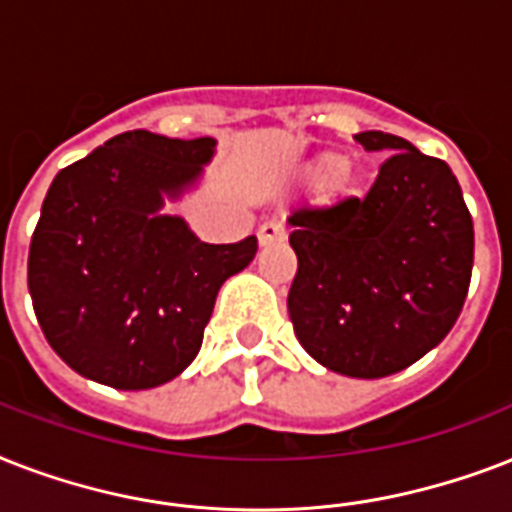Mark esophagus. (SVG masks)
Masks as SVG:
<instances>
[{
	"mask_svg": "<svg viewBox=\"0 0 512 512\" xmlns=\"http://www.w3.org/2000/svg\"><path fill=\"white\" fill-rule=\"evenodd\" d=\"M287 239V228L281 223H263L260 225V231H257V241L268 247V244H276V241Z\"/></svg>",
	"mask_w": 512,
	"mask_h": 512,
	"instance_id": "34e87169",
	"label": "esophagus"
}]
</instances>
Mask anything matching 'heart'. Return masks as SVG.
I'll return each mask as SVG.
<instances>
[{
    "mask_svg": "<svg viewBox=\"0 0 512 512\" xmlns=\"http://www.w3.org/2000/svg\"><path fill=\"white\" fill-rule=\"evenodd\" d=\"M348 172V159L335 151H327V154H319L308 164V177H311L313 185H332L337 183L342 175Z\"/></svg>",
    "mask_w": 512,
    "mask_h": 512,
    "instance_id": "heart-1",
    "label": "heart"
}]
</instances>
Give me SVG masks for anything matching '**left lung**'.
<instances>
[{"label": "left lung", "mask_w": 512, "mask_h": 512, "mask_svg": "<svg viewBox=\"0 0 512 512\" xmlns=\"http://www.w3.org/2000/svg\"><path fill=\"white\" fill-rule=\"evenodd\" d=\"M390 154L364 199L289 215L297 273L287 308L319 364L377 380L412 366L460 319L473 273V217L449 164L388 132H358Z\"/></svg>", "instance_id": "1"}]
</instances>
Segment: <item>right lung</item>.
<instances>
[{"mask_svg":"<svg viewBox=\"0 0 512 512\" xmlns=\"http://www.w3.org/2000/svg\"><path fill=\"white\" fill-rule=\"evenodd\" d=\"M215 140L122 132L66 170L44 196L28 247V292L52 350L116 390H148L191 364L223 281L257 239L204 244L159 215L212 159Z\"/></svg>","mask_w":512,"mask_h":512,"instance_id":"obj_1","label":"right lung"}]
</instances>
